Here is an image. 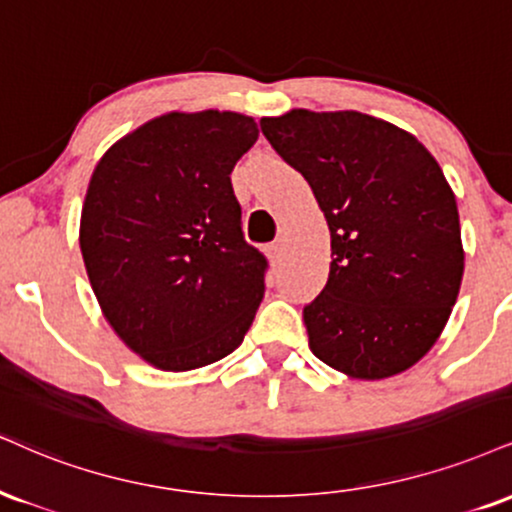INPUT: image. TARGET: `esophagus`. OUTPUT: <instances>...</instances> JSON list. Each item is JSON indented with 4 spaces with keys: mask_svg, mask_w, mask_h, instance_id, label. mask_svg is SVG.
Instances as JSON below:
<instances>
[{
    "mask_svg": "<svg viewBox=\"0 0 512 512\" xmlns=\"http://www.w3.org/2000/svg\"><path fill=\"white\" fill-rule=\"evenodd\" d=\"M267 255H269V260H272L274 264L276 262H281V255H283V245H281V240H276V243H272L267 248Z\"/></svg>",
    "mask_w": 512,
    "mask_h": 512,
    "instance_id": "obj_1",
    "label": "esophagus"
}]
</instances>
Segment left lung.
Listing matches in <instances>:
<instances>
[{
	"label": "left lung",
	"instance_id": "left-lung-1",
	"mask_svg": "<svg viewBox=\"0 0 512 512\" xmlns=\"http://www.w3.org/2000/svg\"><path fill=\"white\" fill-rule=\"evenodd\" d=\"M260 126L331 231L329 279L303 310L310 350L353 379L405 372L441 336L465 269L439 162L415 135L360 112L293 109Z\"/></svg>",
	"mask_w": 512,
	"mask_h": 512
}]
</instances>
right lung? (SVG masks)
Returning <instances> with one entry per match:
<instances>
[{"label":"right lung","mask_w":512,"mask_h":512,"mask_svg":"<svg viewBox=\"0 0 512 512\" xmlns=\"http://www.w3.org/2000/svg\"><path fill=\"white\" fill-rule=\"evenodd\" d=\"M257 123L171 112L104 152L80 214L92 291L133 353L188 372L233 353L264 295L267 257L243 236L231 171Z\"/></svg>","instance_id":"right-lung-1"}]
</instances>
